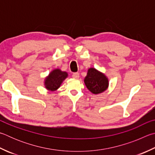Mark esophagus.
<instances>
[{
  "instance_id": "1",
  "label": "esophagus",
  "mask_w": 155,
  "mask_h": 155,
  "mask_svg": "<svg viewBox=\"0 0 155 155\" xmlns=\"http://www.w3.org/2000/svg\"><path fill=\"white\" fill-rule=\"evenodd\" d=\"M72 77L74 78H79V73H78V72L73 73Z\"/></svg>"
}]
</instances>
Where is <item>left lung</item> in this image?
I'll return each mask as SVG.
<instances>
[{
    "label": "left lung",
    "instance_id": "8db88e82",
    "mask_svg": "<svg viewBox=\"0 0 155 155\" xmlns=\"http://www.w3.org/2000/svg\"><path fill=\"white\" fill-rule=\"evenodd\" d=\"M84 82L87 88L94 94L102 93L108 87V78L103 73L94 68L88 70Z\"/></svg>",
    "mask_w": 155,
    "mask_h": 155
}]
</instances>
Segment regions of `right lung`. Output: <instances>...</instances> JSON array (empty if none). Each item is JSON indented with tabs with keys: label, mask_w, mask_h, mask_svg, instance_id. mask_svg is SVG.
I'll return each instance as SVG.
<instances>
[{
	"label": "right lung",
	"mask_w": 155,
	"mask_h": 155,
	"mask_svg": "<svg viewBox=\"0 0 155 155\" xmlns=\"http://www.w3.org/2000/svg\"><path fill=\"white\" fill-rule=\"evenodd\" d=\"M68 77L66 72H62L60 69H55L50 73L48 77L45 78V85L46 89L49 91H55L60 87L61 83Z\"/></svg>",
	"instance_id": "obj_1"
}]
</instances>
